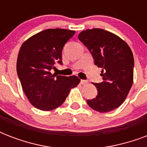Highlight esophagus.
Segmentation results:
<instances>
[{"instance_id":"esophagus-1","label":"esophagus","mask_w":147,"mask_h":147,"mask_svg":"<svg viewBox=\"0 0 147 147\" xmlns=\"http://www.w3.org/2000/svg\"><path fill=\"white\" fill-rule=\"evenodd\" d=\"M81 84H82V85H86V84H88V81L81 80Z\"/></svg>"}]
</instances>
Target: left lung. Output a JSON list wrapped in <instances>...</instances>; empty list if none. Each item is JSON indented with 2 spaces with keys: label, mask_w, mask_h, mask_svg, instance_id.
I'll list each match as a JSON object with an SVG mask.
<instances>
[{
  "label": "left lung",
  "mask_w": 147,
  "mask_h": 147,
  "mask_svg": "<svg viewBox=\"0 0 147 147\" xmlns=\"http://www.w3.org/2000/svg\"><path fill=\"white\" fill-rule=\"evenodd\" d=\"M78 40L88 49L94 64L102 69L103 82L93 83L98 94L96 98L87 100L88 105L100 113L114 111L124 101L133 85L132 51L119 36L103 29L82 31Z\"/></svg>",
  "instance_id": "left-lung-1"
}]
</instances>
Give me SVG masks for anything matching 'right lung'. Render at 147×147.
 <instances>
[{"mask_svg": "<svg viewBox=\"0 0 147 147\" xmlns=\"http://www.w3.org/2000/svg\"><path fill=\"white\" fill-rule=\"evenodd\" d=\"M65 29H47L25 41L17 62V76L30 102L38 109L51 111L63 104L80 79L76 76L51 73L55 64L62 65L65 44L75 34Z\"/></svg>", "mask_w": 147, "mask_h": 147, "instance_id": "add662e5", "label": "right lung"}]
</instances>
